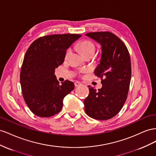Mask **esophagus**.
I'll return each instance as SVG.
<instances>
[{"mask_svg":"<svg viewBox=\"0 0 156 156\" xmlns=\"http://www.w3.org/2000/svg\"><path fill=\"white\" fill-rule=\"evenodd\" d=\"M81 82H78V81H76L75 82H74V86H75V87H78V86H80L81 85Z\"/></svg>","mask_w":156,"mask_h":156,"instance_id":"1","label":"esophagus"}]
</instances>
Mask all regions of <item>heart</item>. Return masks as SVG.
Instances as JSON below:
<instances>
[{
    "instance_id": "1",
    "label": "heart",
    "mask_w": 156,
    "mask_h": 156,
    "mask_svg": "<svg viewBox=\"0 0 156 156\" xmlns=\"http://www.w3.org/2000/svg\"><path fill=\"white\" fill-rule=\"evenodd\" d=\"M77 48L80 51L82 54L86 56L88 54H94L95 51V45L90 41H83L77 44ZM72 50L70 49H68L65 53V57L67 59L70 56Z\"/></svg>"
}]
</instances>
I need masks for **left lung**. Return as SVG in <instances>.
<instances>
[{
  "label": "left lung",
  "mask_w": 156,
  "mask_h": 156,
  "mask_svg": "<svg viewBox=\"0 0 156 156\" xmlns=\"http://www.w3.org/2000/svg\"><path fill=\"white\" fill-rule=\"evenodd\" d=\"M86 36L101 45L99 65L94 73L103 86L96 90L89 86L90 93L84 100L89 116L107 120L118 114L127 99L131 77L129 53L121 40L108 31L89 33Z\"/></svg>",
  "instance_id": "left-lung-1"
}]
</instances>
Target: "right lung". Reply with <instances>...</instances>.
I'll use <instances>...</instances> for the list:
<instances>
[{
    "instance_id": "1",
    "label": "right lung",
    "mask_w": 156,
    "mask_h": 156,
    "mask_svg": "<svg viewBox=\"0 0 156 156\" xmlns=\"http://www.w3.org/2000/svg\"><path fill=\"white\" fill-rule=\"evenodd\" d=\"M81 37L76 34L40 37L27 50L20 73L22 94L34 114L48 118L58 114L64 97L74 88L73 82L59 85L55 69L63 64L66 50Z\"/></svg>"
}]
</instances>
